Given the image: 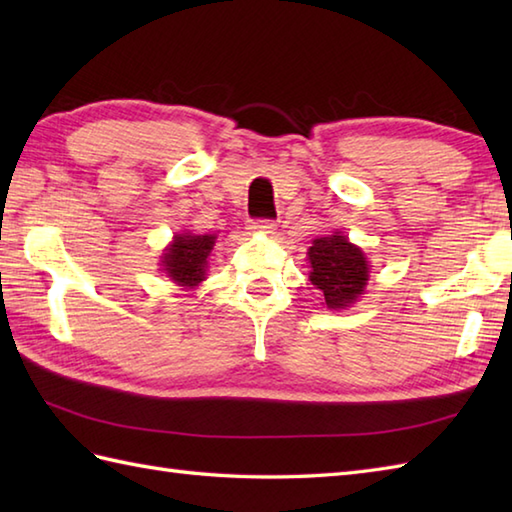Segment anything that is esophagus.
<instances>
[{"instance_id":"obj_1","label":"esophagus","mask_w":512,"mask_h":512,"mask_svg":"<svg viewBox=\"0 0 512 512\" xmlns=\"http://www.w3.org/2000/svg\"><path fill=\"white\" fill-rule=\"evenodd\" d=\"M250 231L270 235V233L277 231V224H275V220H253V222H250Z\"/></svg>"}]
</instances>
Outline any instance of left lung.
I'll list each match as a JSON object with an SVG mask.
<instances>
[{
  "label": "left lung",
  "instance_id": "left-lung-1",
  "mask_svg": "<svg viewBox=\"0 0 512 512\" xmlns=\"http://www.w3.org/2000/svg\"><path fill=\"white\" fill-rule=\"evenodd\" d=\"M310 281L323 292L330 310L350 308L363 295L369 279L365 253L343 233L314 239L310 250Z\"/></svg>",
  "mask_w": 512,
  "mask_h": 512
}]
</instances>
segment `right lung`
Returning <instances> with one entry per match:
<instances>
[{"instance_id": "obj_1", "label": "right lung", "mask_w": 512, "mask_h": 512, "mask_svg": "<svg viewBox=\"0 0 512 512\" xmlns=\"http://www.w3.org/2000/svg\"><path fill=\"white\" fill-rule=\"evenodd\" d=\"M215 246V235H191L182 233L162 253V270L173 284L191 290L206 277V257Z\"/></svg>"}]
</instances>
